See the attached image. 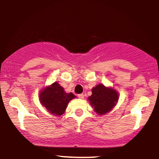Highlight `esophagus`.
<instances>
[{
	"mask_svg": "<svg viewBox=\"0 0 159 159\" xmlns=\"http://www.w3.org/2000/svg\"><path fill=\"white\" fill-rule=\"evenodd\" d=\"M78 97L79 98H84V96L83 93L78 94Z\"/></svg>",
	"mask_w": 159,
	"mask_h": 159,
	"instance_id": "obj_1",
	"label": "esophagus"
}]
</instances>
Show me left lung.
<instances>
[{"label": "left lung", "mask_w": 159, "mask_h": 159, "mask_svg": "<svg viewBox=\"0 0 159 159\" xmlns=\"http://www.w3.org/2000/svg\"><path fill=\"white\" fill-rule=\"evenodd\" d=\"M119 94L117 91L105 85H96L92 89V95L88 97L91 106L98 115L108 113L117 103Z\"/></svg>", "instance_id": "1"}]
</instances>
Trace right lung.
Returning <instances> with one entry per match:
<instances>
[{
    "mask_svg": "<svg viewBox=\"0 0 159 159\" xmlns=\"http://www.w3.org/2000/svg\"><path fill=\"white\" fill-rule=\"evenodd\" d=\"M39 101L43 106L54 116L64 114L69 102L75 98L72 93H67L57 82L46 87L40 91Z\"/></svg>",
    "mask_w": 159,
    "mask_h": 159,
    "instance_id": "1",
    "label": "right lung"
}]
</instances>
